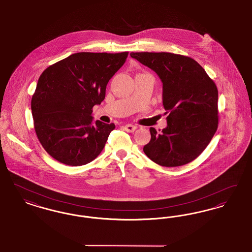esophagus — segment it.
Wrapping results in <instances>:
<instances>
[{"label": "esophagus", "mask_w": 252, "mask_h": 252, "mask_svg": "<svg viewBox=\"0 0 252 252\" xmlns=\"http://www.w3.org/2000/svg\"><path fill=\"white\" fill-rule=\"evenodd\" d=\"M124 128H125V130L127 132H134L135 131V129H136V126H133V125H126L125 126H124Z\"/></svg>", "instance_id": "esophagus-1"}]
</instances>
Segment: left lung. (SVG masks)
<instances>
[{
  "label": "left lung",
  "instance_id": "8db88e82",
  "mask_svg": "<svg viewBox=\"0 0 252 252\" xmlns=\"http://www.w3.org/2000/svg\"><path fill=\"white\" fill-rule=\"evenodd\" d=\"M162 82V105L167 126L150 127L144 152L165 167L181 166L199 156L218 126V91L203 68L189 57L172 53H131Z\"/></svg>",
  "mask_w": 252,
  "mask_h": 252
}]
</instances>
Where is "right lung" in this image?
Segmentation results:
<instances>
[{
	"mask_svg": "<svg viewBox=\"0 0 252 252\" xmlns=\"http://www.w3.org/2000/svg\"><path fill=\"white\" fill-rule=\"evenodd\" d=\"M127 55L75 53L41 73L31 109L37 139L50 156L80 166L101 153L115 125L94 123L93 108L105 99L109 79Z\"/></svg>",
	"mask_w": 252,
	"mask_h": 252,
	"instance_id": "obj_1",
	"label": "right lung"
}]
</instances>
